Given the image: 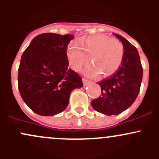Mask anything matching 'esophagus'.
I'll return each mask as SVG.
<instances>
[{"instance_id":"34e87169","label":"esophagus","mask_w":159,"mask_h":159,"mask_svg":"<svg viewBox=\"0 0 159 159\" xmlns=\"http://www.w3.org/2000/svg\"><path fill=\"white\" fill-rule=\"evenodd\" d=\"M82 81H83V83H84V85H87V84H89V80L85 79V78H83Z\"/></svg>"}]
</instances>
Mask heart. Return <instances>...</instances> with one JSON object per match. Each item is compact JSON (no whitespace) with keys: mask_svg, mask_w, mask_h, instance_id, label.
I'll return each instance as SVG.
<instances>
[{"mask_svg":"<svg viewBox=\"0 0 159 159\" xmlns=\"http://www.w3.org/2000/svg\"><path fill=\"white\" fill-rule=\"evenodd\" d=\"M70 65L75 70H80L89 62L84 74L90 78L113 75L121 65L124 56V47L121 41L111 39L106 35L91 36L80 42V46L73 44L67 50Z\"/></svg>","mask_w":159,"mask_h":159,"instance_id":"heart-1","label":"heart"}]
</instances>
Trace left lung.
Here are the masks:
<instances>
[{
	"instance_id": "8db88e82",
	"label": "left lung",
	"mask_w": 159,
	"mask_h": 159,
	"mask_svg": "<svg viewBox=\"0 0 159 159\" xmlns=\"http://www.w3.org/2000/svg\"><path fill=\"white\" fill-rule=\"evenodd\" d=\"M113 34L124 47L121 66L109 78L98 83L102 95L91 102L94 110L105 115H119L134 103L140 91L143 75L136 48L121 35Z\"/></svg>"
}]
</instances>
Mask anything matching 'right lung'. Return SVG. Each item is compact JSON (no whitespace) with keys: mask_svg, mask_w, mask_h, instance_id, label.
<instances>
[{"mask_svg":"<svg viewBox=\"0 0 159 159\" xmlns=\"http://www.w3.org/2000/svg\"><path fill=\"white\" fill-rule=\"evenodd\" d=\"M71 34L44 33L25 49L18 68V89L27 105L36 114L53 116L65 110L74 89L82 79L68 68V44Z\"/></svg>","mask_w":159,"mask_h":159,"instance_id":"obj_1","label":"right lung"}]
</instances>
